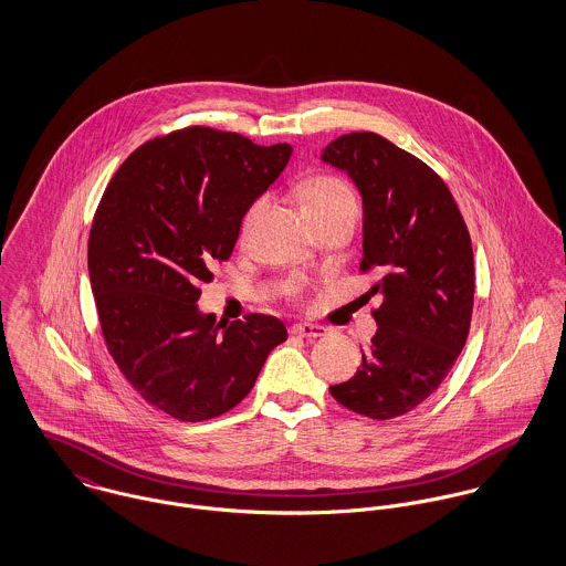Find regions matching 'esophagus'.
I'll use <instances>...</instances> for the list:
<instances>
[{"label": "esophagus", "instance_id": "esophagus-1", "mask_svg": "<svg viewBox=\"0 0 566 566\" xmlns=\"http://www.w3.org/2000/svg\"><path fill=\"white\" fill-rule=\"evenodd\" d=\"M290 333H292L294 337H307V339H314V337H324V335L328 333V328H326V326H321V324L301 323L294 324V326L290 328Z\"/></svg>", "mask_w": 566, "mask_h": 566}]
</instances>
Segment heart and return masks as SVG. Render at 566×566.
I'll use <instances>...</instances> for the list:
<instances>
[{"label":"heart","instance_id":"heart-1","mask_svg":"<svg viewBox=\"0 0 566 566\" xmlns=\"http://www.w3.org/2000/svg\"><path fill=\"white\" fill-rule=\"evenodd\" d=\"M348 205H355V196H353L350 187H348L344 180L335 178V176H326V174L314 176V178H310V180L305 182V187H303V207H305V213H307L310 218L323 216V213L342 209V207H348ZM261 207H263V200L254 202V205L248 209V213H245V218H243V235H245L248 229L252 227V222H254L256 213L261 211ZM287 292H290V294H298V285H290Z\"/></svg>","mask_w":566,"mask_h":566}]
</instances>
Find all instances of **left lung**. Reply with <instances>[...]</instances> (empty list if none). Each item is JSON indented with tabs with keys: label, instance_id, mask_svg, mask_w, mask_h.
Instances as JSON below:
<instances>
[{
	"label": "left lung",
	"instance_id": "1",
	"mask_svg": "<svg viewBox=\"0 0 566 566\" xmlns=\"http://www.w3.org/2000/svg\"><path fill=\"white\" fill-rule=\"evenodd\" d=\"M323 161L344 169L361 193L359 270L377 274L370 294L384 296L361 368L328 390L361 416L390 420L436 392L467 344L475 298L471 235L444 180L386 137L342 135Z\"/></svg>",
	"mask_w": 566,
	"mask_h": 566
}]
</instances>
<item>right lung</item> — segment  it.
I'll return each instance as SVG.
<instances>
[{"mask_svg":"<svg viewBox=\"0 0 566 566\" xmlns=\"http://www.w3.org/2000/svg\"><path fill=\"white\" fill-rule=\"evenodd\" d=\"M290 157L287 144L189 126L137 148L104 189L88 233L102 335L128 384L171 418L200 422L233 409L287 339L274 316L224 326L196 303Z\"/></svg>","mask_w":566,"mask_h":566,"instance_id":"1","label":"right lung"}]
</instances>
